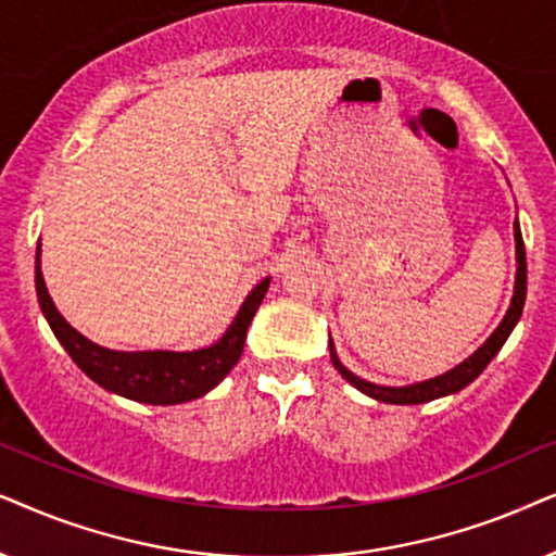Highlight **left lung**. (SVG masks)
I'll list each match as a JSON object with an SVG mask.
<instances>
[{"instance_id":"8db88e82","label":"left lung","mask_w":556,"mask_h":556,"mask_svg":"<svg viewBox=\"0 0 556 556\" xmlns=\"http://www.w3.org/2000/svg\"><path fill=\"white\" fill-rule=\"evenodd\" d=\"M514 236H516V262H519V269H516L514 300H510L508 313L501 320L498 328H495L493 336L488 338L485 343L470 355V358H465L460 366H455L453 371L438 376V379L414 383V387L391 389V387H376V383H368L364 379H358V376H353L343 364H340L338 355H336V348H332V343H330V361H332V366L338 368V374L343 376L348 383H353L358 391H364V394H368L371 399H379V402H387V404H425V402H432V399L455 394V391L468 387L470 381H476L478 376L483 374V368L491 364L493 355L501 351L503 343H506V338L510 336V330H514V325L519 323L523 300H527V251H523L519 220L514 224Z\"/></svg>"}]
</instances>
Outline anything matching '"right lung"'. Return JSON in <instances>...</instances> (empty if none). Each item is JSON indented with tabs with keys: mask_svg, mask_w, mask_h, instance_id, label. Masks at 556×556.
Here are the masks:
<instances>
[{
	"mask_svg": "<svg viewBox=\"0 0 556 556\" xmlns=\"http://www.w3.org/2000/svg\"><path fill=\"white\" fill-rule=\"evenodd\" d=\"M35 290L40 302L42 315L68 351L80 371L93 379L99 387L114 391L118 396L135 399L144 404H182L190 399L208 394L213 387L224 381V376L236 366L243 353V340L251 320H254L258 305H262L266 290H269V277L262 279L243 302L239 315L226 330V336L216 345L203 348L192 353H173V351H142V353H118L91 343V340L73 330L63 315L58 313L53 300H50L46 279L40 271V247L35 254Z\"/></svg>",
	"mask_w": 556,
	"mask_h": 556,
	"instance_id": "obj_1",
	"label": "right lung"
}]
</instances>
